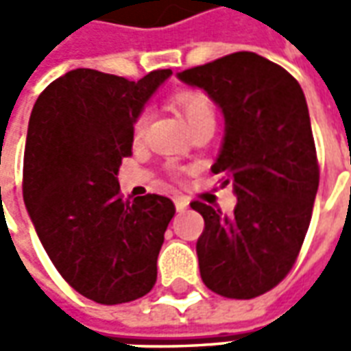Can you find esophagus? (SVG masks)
<instances>
[{
  "label": "esophagus",
  "instance_id": "esophagus-1",
  "mask_svg": "<svg viewBox=\"0 0 351 351\" xmlns=\"http://www.w3.org/2000/svg\"><path fill=\"white\" fill-rule=\"evenodd\" d=\"M175 205H176V210H178V213H184V210L188 208V205H190V203H188V201H186L184 197H176Z\"/></svg>",
  "mask_w": 351,
  "mask_h": 351
}]
</instances>
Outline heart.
Wrapping results in <instances>:
<instances>
[{
    "label": "heart",
    "mask_w": 351,
    "mask_h": 351,
    "mask_svg": "<svg viewBox=\"0 0 351 351\" xmlns=\"http://www.w3.org/2000/svg\"><path fill=\"white\" fill-rule=\"evenodd\" d=\"M173 101L176 107L180 108V112L186 118V122L190 123L191 130L205 120H214V105L206 93L199 92V90H180L175 93ZM148 123H150V110L143 108L133 120V138L135 141H141L145 137Z\"/></svg>",
    "instance_id": "1"
}]
</instances>
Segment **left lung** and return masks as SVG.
I'll return each instance as SVG.
<instances>
[{
	"label": "left lung",
	"mask_w": 351,
	"mask_h": 351,
	"mask_svg": "<svg viewBox=\"0 0 351 351\" xmlns=\"http://www.w3.org/2000/svg\"><path fill=\"white\" fill-rule=\"evenodd\" d=\"M178 77L220 105L226 137L213 173L237 193L231 216L191 201L205 220L197 239L201 278L221 297L254 299L291 271L312 218L319 165L304 93L284 67L254 52Z\"/></svg>",
	"instance_id": "8db88e82"
}]
</instances>
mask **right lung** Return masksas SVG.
Segmentation results:
<instances>
[{
	"instance_id": "add662e5",
	"label": "right lung",
	"mask_w": 351,
	"mask_h": 351,
	"mask_svg": "<svg viewBox=\"0 0 351 351\" xmlns=\"http://www.w3.org/2000/svg\"><path fill=\"white\" fill-rule=\"evenodd\" d=\"M171 75L137 82L75 69L45 88L27 125L22 193L39 241L62 278L99 304L146 295L175 205L146 193L123 199L118 169L131 156L133 120Z\"/></svg>"
}]
</instances>
